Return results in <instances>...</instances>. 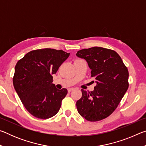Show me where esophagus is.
<instances>
[{"instance_id":"34e87169","label":"esophagus","mask_w":146,"mask_h":146,"mask_svg":"<svg viewBox=\"0 0 146 146\" xmlns=\"http://www.w3.org/2000/svg\"><path fill=\"white\" fill-rule=\"evenodd\" d=\"M74 90V88H70L68 89V93H71V91H73Z\"/></svg>"}]
</instances>
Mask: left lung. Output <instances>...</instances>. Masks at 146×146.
Segmentation results:
<instances>
[{
    "label": "left lung",
    "instance_id": "obj_1",
    "mask_svg": "<svg viewBox=\"0 0 146 146\" xmlns=\"http://www.w3.org/2000/svg\"><path fill=\"white\" fill-rule=\"evenodd\" d=\"M76 55L87 61L97 82L93 91L82 90V97L76 104L78 112L90 122L104 119L117 109L129 87L127 68L112 49L93 47Z\"/></svg>",
    "mask_w": 146,
    "mask_h": 146
}]
</instances>
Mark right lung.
Returning a JSON list of instances; mask_svg holds the SVG:
<instances>
[{"instance_id":"add662e5","label":"right lung","mask_w":146,"mask_h":146,"mask_svg":"<svg viewBox=\"0 0 146 146\" xmlns=\"http://www.w3.org/2000/svg\"><path fill=\"white\" fill-rule=\"evenodd\" d=\"M70 56L62 50L35 49L17 62L13 83L24 107L38 118L47 119L58 112L68 93L58 90L53 82V74Z\"/></svg>"}]
</instances>
